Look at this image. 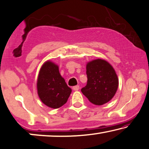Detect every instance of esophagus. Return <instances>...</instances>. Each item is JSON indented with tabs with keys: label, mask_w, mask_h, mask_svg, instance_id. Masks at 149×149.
Returning <instances> with one entry per match:
<instances>
[{
	"label": "esophagus",
	"mask_w": 149,
	"mask_h": 149,
	"mask_svg": "<svg viewBox=\"0 0 149 149\" xmlns=\"http://www.w3.org/2000/svg\"><path fill=\"white\" fill-rule=\"evenodd\" d=\"M72 89L74 90V91H78V90L79 89V86H73V88H72Z\"/></svg>",
	"instance_id": "esophagus-1"
}]
</instances>
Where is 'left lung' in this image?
Segmentation results:
<instances>
[{
    "instance_id": "left-lung-1",
    "label": "left lung",
    "mask_w": 149,
    "mask_h": 149,
    "mask_svg": "<svg viewBox=\"0 0 149 149\" xmlns=\"http://www.w3.org/2000/svg\"><path fill=\"white\" fill-rule=\"evenodd\" d=\"M87 84L81 89L89 101L102 105L112 99L116 95L119 79L111 65L105 60L97 59L86 65Z\"/></svg>"
}]
</instances>
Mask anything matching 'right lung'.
<instances>
[{"label": "right lung", "instance_id": "right-lung-1", "mask_svg": "<svg viewBox=\"0 0 149 149\" xmlns=\"http://www.w3.org/2000/svg\"><path fill=\"white\" fill-rule=\"evenodd\" d=\"M38 95L45 105L57 109L65 104L72 93L58 71V66L47 61L41 67L37 79Z\"/></svg>", "mask_w": 149, "mask_h": 149}]
</instances>
